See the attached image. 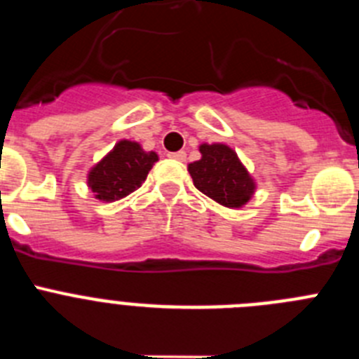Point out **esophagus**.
I'll use <instances>...</instances> for the list:
<instances>
[{
    "mask_svg": "<svg viewBox=\"0 0 359 359\" xmlns=\"http://www.w3.org/2000/svg\"><path fill=\"white\" fill-rule=\"evenodd\" d=\"M169 158H172V160H177V161H185V158H187V152H185V151L169 152Z\"/></svg>",
    "mask_w": 359,
    "mask_h": 359,
    "instance_id": "1",
    "label": "esophagus"
}]
</instances>
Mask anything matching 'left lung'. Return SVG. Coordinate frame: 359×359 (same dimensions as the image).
<instances>
[{
    "label": "left lung",
    "instance_id": "8db88e82",
    "mask_svg": "<svg viewBox=\"0 0 359 359\" xmlns=\"http://www.w3.org/2000/svg\"><path fill=\"white\" fill-rule=\"evenodd\" d=\"M199 152L201 160L189 165L196 189L223 207L239 208L246 205L255 183L236 152L223 144H203Z\"/></svg>",
    "mask_w": 359,
    "mask_h": 359
}]
</instances>
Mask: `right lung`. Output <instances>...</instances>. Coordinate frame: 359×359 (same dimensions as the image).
Wrapping results in <instances>:
<instances>
[{"instance_id": "add662e5", "label": "right lung", "mask_w": 359, "mask_h": 359, "mask_svg": "<svg viewBox=\"0 0 359 359\" xmlns=\"http://www.w3.org/2000/svg\"><path fill=\"white\" fill-rule=\"evenodd\" d=\"M158 161L156 152H145L140 144L122 140L88 174V185L97 199L116 201L140 189Z\"/></svg>"}]
</instances>
